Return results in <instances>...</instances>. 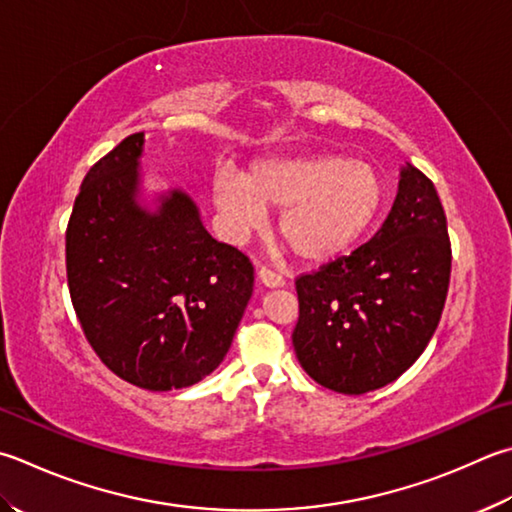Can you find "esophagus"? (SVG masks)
<instances>
[{
  "label": "esophagus",
  "mask_w": 512,
  "mask_h": 512,
  "mask_svg": "<svg viewBox=\"0 0 512 512\" xmlns=\"http://www.w3.org/2000/svg\"><path fill=\"white\" fill-rule=\"evenodd\" d=\"M256 278H258V283H260V285H263V287H269V289H274V287H283V285H285V278H283L281 274L269 272V269H265V267H260V269H258Z\"/></svg>",
  "instance_id": "esophagus-1"
}]
</instances>
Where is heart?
<instances>
[{
  "mask_svg": "<svg viewBox=\"0 0 512 512\" xmlns=\"http://www.w3.org/2000/svg\"><path fill=\"white\" fill-rule=\"evenodd\" d=\"M211 202L225 234L243 243L281 209L278 229L307 263L347 252L374 223L383 205V180L363 160L339 153L269 156L249 162L243 176L220 169Z\"/></svg>",
  "mask_w": 512,
  "mask_h": 512,
  "instance_id": "1",
  "label": "heart"
}]
</instances>
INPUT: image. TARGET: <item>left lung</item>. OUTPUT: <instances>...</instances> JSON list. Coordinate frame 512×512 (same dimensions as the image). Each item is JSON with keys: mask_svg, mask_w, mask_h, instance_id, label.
Returning a JSON list of instances; mask_svg holds the SVG:
<instances>
[{"mask_svg": "<svg viewBox=\"0 0 512 512\" xmlns=\"http://www.w3.org/2000/svg\"><path fill=\"white\" fill-rule=\"evenodd\" d=\"M450 263L437 189L406 162L390 214L368 243L296 278L292 343L301 368L341 394L399 379L437 330Z\"/></svg>", "mask_w": 512, "mask_h": 512, "instance_id": "obj_1", "label": "left lung"}]
</instances>
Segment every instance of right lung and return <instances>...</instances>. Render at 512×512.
I'll return each mask as SVG.
<instances>
[{
  "mask_svg": "<svg viewBox=\"0 0 512 512\" xmlns=\"http://www.w3.org/2000/svg\"><path fill=\"white\" fill-rule=\"evenodd\" d=\"M142 156L144 131L86 173L66 229V276L106 368L167 392L223 363L252 298L254 267L209 236L187 191L173 187L149 202Z\"/></svg>",
  "mask_w": 512,
  "mask_h": 512,
  "instance_id": "right-lung-1",
  "label": "right lung"
}]
</instances>
